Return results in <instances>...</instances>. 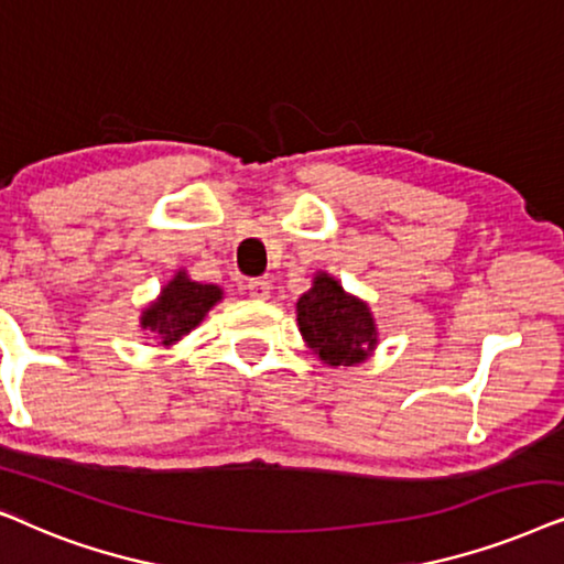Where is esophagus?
<instances>
[{
    "instance_id": "obj_1",
    "label": "esophagus",
    "mask_w": 564,
    "mask_h": 564,
    "mask_svg": "<svg viewBox=\"0 0 564 564\" xmlns=\"http://www.w3.org/2000/svg\"><path fill=\"white\" fill-rule=\"evenodd\" d=\"M247 294H250L254 302H265L270 296V283L262 281V278H254V281L247 283Z\"/></svg>"
}]
</instances>
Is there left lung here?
Returning <instances> with one entry per match:
<instances>
[{
  "instance_id": "obj_1",
  "label": "left lung",
  "mask_w": 564,
  "mask_h": 564,
  "mask_svg": "<svg viewBox=\"0 0 564 564\" xmlns=\"http://www.w3.org/2000/svg\"><path fill=\"white\" fill-rule=\"evenodd\" d=\"M304 343L327 366H356L377 348L379 333L369 304L350 296L329 273H317L296 302Z\"/></svg>"
}]
</instances>
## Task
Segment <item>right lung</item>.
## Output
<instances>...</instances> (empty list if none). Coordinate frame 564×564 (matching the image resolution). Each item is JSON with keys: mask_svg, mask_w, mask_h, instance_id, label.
Wrapping results in <instances>:
<instances>
[{"mask_svg": "<svg viewBox=\"0 0 564 564\" xmlns=\"http://www.w3.org/2000/svg\"><path fill=\"white\" fill-rule=\"evenodd\" d=\"M224 291L212 283H198L177 270L175 278L162 286V294L141 312V327L160 337V345L170 348L180 337L204 322L208 310L221 302Z\"/></svg>", "mask_w": 564, "mask_h": 564, "instance_id": "add662e5", "label": "right lung"}]
</instances>
